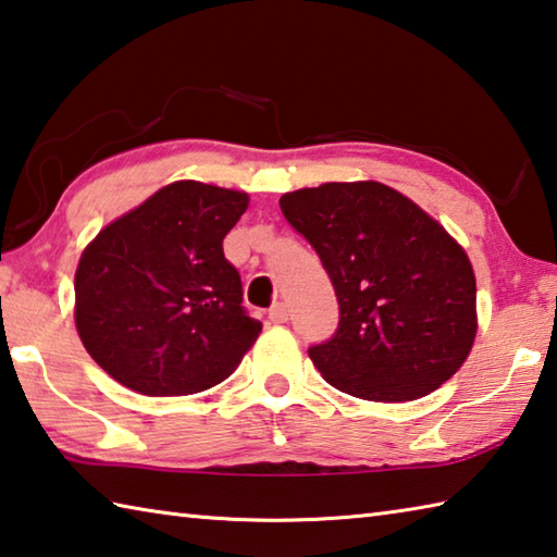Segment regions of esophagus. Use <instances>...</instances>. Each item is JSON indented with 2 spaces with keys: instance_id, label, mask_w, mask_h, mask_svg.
<instances>
[{
  "instance_id": "34e87169",
  "label": "esophagus",
  "mask_w": 557,
  "mask_h": 557,
  "mask_svg": "<svg viewBox=\"0 0 557 557\" xmlns=\"http://www.w3.org/2000/svg\"><path fill=\"white\" fill-rule=\"evenodd\" d=\"M287 307L285 304H275V307L270 309V313H268V319L272 321V323H287Z\"/></svg>"
}]
</instances>
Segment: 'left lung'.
Masks as SVG:
<instances>
[{"mask_svg": "<svg viewBox=\"0 0 557 557\" xmlns=\"http://www.w3.org/2000/svg\"><path fill=\"white\" fill-rule=\"evenodd\" d=\"M280 207L319 253L341 304L331 341L309 347L331 386L403 403L459 372L478 331L475 275L437 220L376 181L285 193Z\"/></svg>", "mask_w": 557, "mask_h": 557, "instance_id": "1", "label": "left lung"}]
</instances>
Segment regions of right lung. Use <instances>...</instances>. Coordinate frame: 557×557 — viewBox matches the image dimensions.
<instances>
[{
	"label": "right lung",
	"mask_w": 557,
	"mask_h": 557,
	"mask_svg": "<svg viewBox=\"0 0 557 557\" xmlns=\"http://www.w3.org/2000/svg\"><path fill=\"white\" fill-rule=\"evenodd\" d=\"M246 207V193L176 181L84 248L74 321L106 374L145 396H188L242 364L263 323L242 307L222 242Z\"/></svg>",
	"instance_id": "add662e5"
}]
</instances>
